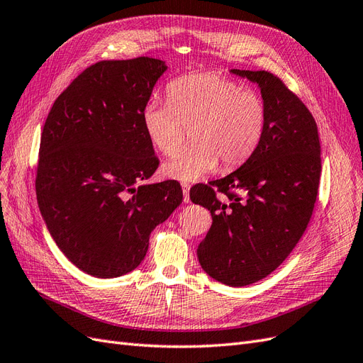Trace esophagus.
Listing matches in <instances>:
<instances>
[{"instance_id":"34e87169","label":"esophagus","mask_w":363,"mask_h":363,"mask_svg":"<svg viewBox=\"0 0 363 363\" xmlns=\"http://www.w3.org/2000/svg\"><path fill=\"white\" fill-rule=\"evenodd\" d=\"M182 189H183V201L189 203L191 201L189 200V189H191L189 183H182Z\"/></svg>"}]
</instances>
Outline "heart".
Instances as JSON below:
<instances>
[{"mask_svg":"<svg viewBox=\"0 0 363 363\" xmlns=\"http://www.w3.org/2000/svg\"><path fill=\"white\" fill-rule=\"evenodd\" d=\"M169 103L148 101L142 124L151 144L171 156L192 127V145L163 164V174L180 182H196L216 169L245 162L263 136L267 107L255 91L242 89L216 72L179 77L168 84Z\"/></svg>","mask_w":363,"mask_h":363,"instance_id":"obj_1","label":"heart"}]
</instances>
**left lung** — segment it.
Returning a JSON list of instances; mask_svg holds the SVG:
<instances>
[{
  "mask_svg": "<svg viewBox=\"0 0 363 363\" xmlns=\"http://www.w3.org/2000/svg\"><path fill=\"white\" fill-rule=\"evenodd\" d=\"M230 72L257 83L265 131L242 167L191 189V200L212 215L196 250L201 268L227 286H247L277 269L301 239L320 186L321 145L309 108L277 75Z\"/></svg>",
  "mask_w": 363,
  "mask_h": 363,
  "instance_id": "left-lung-1",
  "label": "left lung"
}]
</instances>
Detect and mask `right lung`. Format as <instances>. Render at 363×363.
Segmentation results:
<instances>
[{"mask_svg":"<svg viewBox=\"0 0 363 363\" xmlns=\"http://www.w3.org/2000/svg\"><path fill=\"white\" fill-rule=\"evenodd\" d=\"M164 71L152 57L96 62L57 96L43 125L39 211L63 255L94 277L138 268L151 232L183 200L175 180L136 188L159 167L142 111Z\"/></svg>","mask_w":363,"mask_h":363,"instance_id":"obj_1","label":"right lung"}]
</instances>
